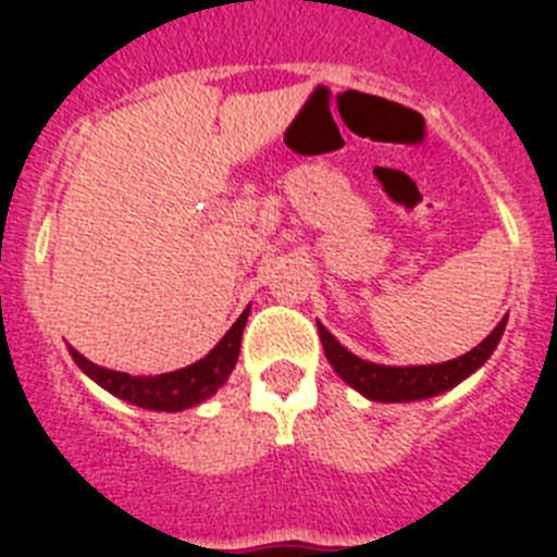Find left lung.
<instances>
[{
	"label": "left lung",
	"mask_w": 557,
	"mask_h": 557,
	"mask_svg": "<svg viewBox=\"0 0 557 557\" xmlns=\"http://www.w3.org/2000/svg\"><path fill=\"white\" fill-rule=\"evenodd\" d=\"M504 329H507V314H504L502 323H498L474 350L463 352V356L453 358V361L423 363V367H385V363L358 358L356 352L347 350L323 323H318L320 342H323L325 358H329V363L334 367V372L339 374L347 385L356 387L361 396L383 404L420 401V398L440 396V393L460 385L493 356V350H496L498 342H502Z\"/></svg>",
	"instance_id": "1"
}]
</instances>
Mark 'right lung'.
Wrapping results in <instances>:
<instances>
[{
    "mask_svg": "<svg viewBox=\"0 0 557 557\" xmlns=\"http://www.w3.org/2000/svg\"><path fill=\"white\" fill-rule=\"evenodd\" d=\"M247 314H250V307H245L237 323L223 334V339L201 361L177 369V372L156 374V377H134V374L115 372V369L97 367L86 356H81L75 347H70V356L81 367L83 374H88L94 383L102 385L112 396L123 398V401L134 404V407L153 409V412H183V409H190L196 404L207 401L210 396H215L218 387H223L228 374L234 372L239 358V345H243Z\"/></svg>",
    "mask_w": 557,
    "mask_h": 557,
    "instance_id": "add662e5",
    "label": "right lung"
}]
</instances>
